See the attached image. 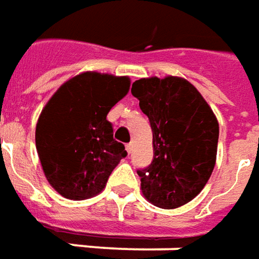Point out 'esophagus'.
I'll list each match as a JSON object with an SVG mask.
<instances>
[{"instance_id": "obj_1", "label": "esophagus", "mask_w": 259, "mask_h": 259, "mask_svg": "<svg viewBox=\"0 0 259 259\" xmlns=\"http://www.w3.org/2000/svg\"><path fill=\"white\" fill-rule=\"evenodd\" d=\"M126 150H127V153H132V150H133V143H129V144H126Z\"/></svg>"}]
</instances>
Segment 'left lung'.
Returning <instances> with one entry per match:
<instances>
[{
    "mask_svg": "<svg viewBox=\"0 0 259 259\" xmlns=\"http://www.w3.org/2000/svg\"><path fill=\"white\" fill-rule=\"evenodd\" d=\"M132 95L150 120L153 161L137 170L144 198L173 210L200 194L215 166L218 120L201 93L180 76L142 78Z\"/></svg>",
    "mask_w": 259,
    "mask_h": 259,
    "instance_id": "obj_1",
    "label": "left lung"
}]
</instances>
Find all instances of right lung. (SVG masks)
Instances as JSON below:
<instances>
[{
	"instance_id": "obj_1",
	"label": "right lung",
	"mask_w": 259,
	"mask_h": 259,
	"mask_svg": "<svg viewBox=\"0 0 259 259\" xmlns=\"http://www.w3.org/2000/svg\"><path fill=\"white\" fill-rule=\"evenodd\" d=\"M130 89L129 76L82 72L59 86L42 109L35 144L48 183L69 200L99 194L127 156L113 140L107 113Z\"/></svg>"
}]
</instances>
